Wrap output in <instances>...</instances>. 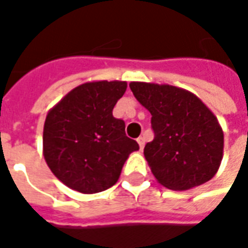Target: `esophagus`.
Listing matches in <instances>:
<instances>
[{
    "instance_id": "34e87169",
    "label": "esophagus",
    "mask_w": 248,
    "mask_h": 248,
    "mask_svg": "<svg viewBox=\"0 0 248 248\" xmlns=\"http://www.w3.org/2000/svg\"><path fill=\"white\" fill-rule=\"evenodd\" d=\"M137 142H138V145H140V150H143V147H145V137H140V138L137 140Z\"/></svg>"
}]
</instances>
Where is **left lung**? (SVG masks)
<instances>
[{"label":"left lung","instance_id":"1","mask_svg":"<svg viewBox=\"0 0 248 248\" xmlns=\"http://www.w3.org/2000/svg\"><path fill=\"white\" fill-rule=\"evenodd\" d=\"M137 101L151 114L154 140L145 158L162 186L190 190L210 181L223 158V130L214 113L188 90L131 82Z\"/></svg>","mask_w":248,"mask_h":248}]
</instances>
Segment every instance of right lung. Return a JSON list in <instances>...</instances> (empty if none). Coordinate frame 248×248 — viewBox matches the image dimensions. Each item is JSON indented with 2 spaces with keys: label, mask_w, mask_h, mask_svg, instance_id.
<instances>
[{
  "label": "right lung",
  "mask_w": 248,
  "mask_h": 248,
  "mask_svg": "<svg viewBox=\"0 0 248 248\" xmlns=\"http://www.w3.org/2000/svg\"><path fill=\"white\" fill-rule=\"evenodd\" d=\"M127 89L124 81H93L66 94L49 110L44 124V156L63 185L82 194L108 190L124 162L140 150L124 134L113 108Z\"/></svg>",
  "instance_id": "1"
}]
</instances>
